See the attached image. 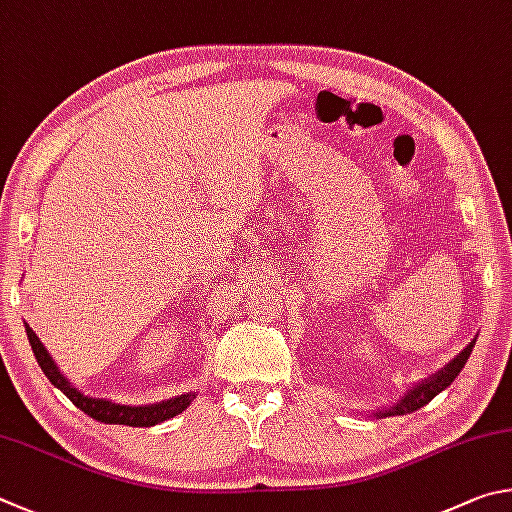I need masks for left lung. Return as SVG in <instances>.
Listing matches in <instances>:
<instances>
[{"label":"left lung","mask_w":512,"mask_h":512,"mask_svg":"<svg viewBox=\"0 0 512 512\" xmlns=\"http://www.w3.org/2000/svg\"><path fill=\"white\" fill-rule=\"evenodd\" d=\"M477 339H472V342L463 348V351L454 357V360L445 366L443 371L434 373L432 378H427L425 382H418L414 389L407 391L405 396H402L396 405L393 407H387L384 411H380V418H387V416H405V414H411V411H416L420 407H425L429 400L436 398L438 393L445 391L450 384L456 380V375H459L463 371L465 362L470 360V353H472V346Z\"/></svg>","instance_id":"8db88e82"}]
</instances>
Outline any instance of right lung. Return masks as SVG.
Listing matches in <instances>:
<instances>
[{"label":"right lung","instance_id":"add662e5","mask_svg":"<svg viewBox=\"0 0 512 512\" xmlns=\"http://www.w3.org/2000/svg\"><path fill=\"white\" fill-rule=\"evenodd\" d=\"M26 335H29V344L33 348L35 360H38L40 369L47 375L53 387H58L65 396L74 402L78 409H83L87 416L94 420H101L107 425H130V427H152L164 423V420L173 418L191 405L197 393H184V396L161 400L157 405H143V407H132V405H121V402H112L107 398H89L83 391H78L74 384H71L65 373L58 369V364L53 362L47 348L40 342V337L33 333L31 326L26 324Z\"/></svg>","mask_w":512,"mask_h":512}]
</instances>
